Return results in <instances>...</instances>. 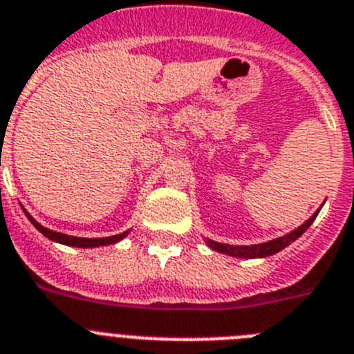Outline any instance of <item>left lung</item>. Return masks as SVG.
Instances as JSON below:
<instances>
[{
	"mask_svg": "<svg viewBox=\"0 0 354 354\" xmlns=\"http://www.w3.org/2000/svg\"><path fill=\"white\" fill-rule=\"evenodd\" d=\"M322 207L317 208V212L310 217L308 221L297 226L296 230H292L290 233L283 236H278V239H272L269 242H262V244H253V245H232V244H223V242H215L210 241V239H205L207 245L210 250L217 251V253H224L230 254V257H236V258H266L270 257V254H276L278 251L285 250L288 244H292L294 241H297L306 230L310 228V224L315 221L317 214L321 212Z\"/></svg>",
	"mask_w": 354,
	"mask_h": 354,
	"instance_id": "left-lung-1",
	"label": "left lung"
}]
</instances>
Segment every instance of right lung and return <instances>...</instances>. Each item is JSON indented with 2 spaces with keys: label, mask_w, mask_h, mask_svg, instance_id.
<instances>
[{
  "label": "right lung",
  "mask_w": 354,
  "mask_h": 354,
  "mask_svg": "<svg viewBox=\"0 0 354 354\" xmlns=\"http://www.w3.org/2000/svg\"><path fill=\"white\" fill-rule=\"evenodd\" d=\"M24 214H26V217L30 219V223H32L33 226H35V228L42 233V235L48 236L49 241L58 242V244H64V245H73V248H100V245L115 244V242L122 241V239H124V236L130 233V230H128V232H122V233H119V235L104 236V239H82V236H71V235H66V233H58V232H53V230L44 228L41 223H37V221L33 219L28 212L24 210Z\"/></svg>",
  "instance_id": "1"
}]
</instances>
